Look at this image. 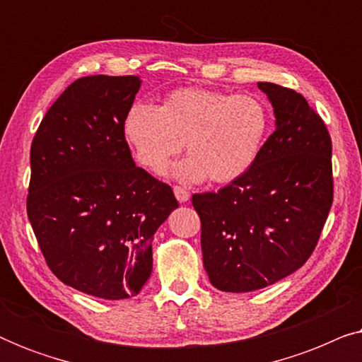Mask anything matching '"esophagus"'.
Listing matches in <instances>:
<instances>
[{
    "mask_svg": "<svg viewBox=\"0 0 362 362\" xmlns=\"http://www.w3.org/2000/svg\"><path fill=\"white\" fill-rule=\"evenodd\" d=\"M173 191H175V196H176V199L180 201V202H187V201H189V197H191V192L187 191L186 187L175 186V187H173Z\"/></svg>",
    "mask_w": 362,
    "mask_h": 362,
    "instance_id": "esophagus-1",
    "label": "esophagus"
}]
</instances>
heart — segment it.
Listing matches in <instances>:
<instances>
[{"label":"heart","instance_id":"obj_1","mask_svg":"<svg viewBox=\"0 0 362 362\" xmlns=\"http://www.w3.org/2000/svg\"><path fill=\"white\" fill-rule=\"evenodd\" d=\"M270 122L269 105L254 93L185 87L168 93L160 107L133 103L123 133L135 160L155 175L166 170L186 143L191 156L175 168V175L227 185L259 160Z\"/></svg>","mask_w":362,"mask_h":362}]
</instances>
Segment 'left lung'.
<instances>
[{"label": "left lung", "instance_id": "8db88e82", "mask_svg": "<svg viewBox=\"0 0 362 362\" xmlns=\"http://www.w3.org/2000/svg\"><path fill=\"white\" fill-rule=\"evenodd\" d=\"M275 132L249 173L192 196L204 269L217 290L245 293L298 270L318 244L333 204L331 136L303 95L259 82Z\"/></svg>", "mask_w": 362, "mask_h": 362}]
</instances>
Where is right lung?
Instances as JSON below:
<instances>
[{"label": "right lung", "mask_w": 362, "mask_h": 362, "mask_svg": "<svg viewBox=\"0 0 362 362\" xmlns=\"http://www.w3.org/2000/svg\"><path fill=\"white\" fill-rule=\"evenodd\" d=\"M136 76L77 78L52 103L31 145L28 217L52 274L103 300L138 295L151 240L177 201L132 158L123 120Z\"/></svg>", "instance_id": "obj_1"}]
</instances>
